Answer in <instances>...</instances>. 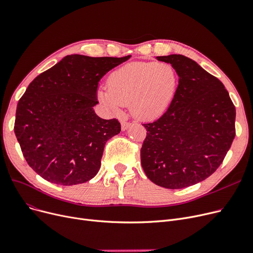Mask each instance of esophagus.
I'll use <instances>...</instances> for the list:
<instances>
[{"label":"esophagus","instance_id":"34e87169","mask_svg":"<svg viewBox=\"0 0 253 253\" xmlns=\"http://www.w3.org/2000/svg\"><path fill=\"white\" fill-rule=\"evenodd\" d=\"M130 125H131V124H130L129 122H127V121H125V120L121 121V129H122L123 131L127 130V128H128Z\"/></svg>","mask_w":253,"mask_h":253}]
</instances>
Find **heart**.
<instances>
[{
  "mask_svg": "<svg viewBox=\"0 0 253 253\" xmlns=\"http://www.w3.org/2000/svg\"><path fill=\"white\" fill-rule=\"evenodd\" d=\"M178 84V75L169 63L132 62L114 71L100 100L114 113L129 104L136 119L152 121L167 111Z\"/></svg>",
  "mask_w": 253,
  "mask_h": 253,
  "instance_id": "b5f03b06",
  "label": "heart"
}]
</instances>
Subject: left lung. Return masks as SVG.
Wrapping results in <instances>:
<instances>
[{
	"label": "left lung",
	"mask_w": 253,
	"mask_h": 253,
	"mask_svg": "<svg viewBox=\"0 0 253 253\" xmlns=\"http://www.w3.org/2000/svg\"><path fill=\"white\" fill-rule=\"evenodd\" d=\"M156 59L172 66L179 84L168 111L144 124L141 167L154 184L181 189L222 163L236 135V108L223 84L195 61L182 54Z\"/></svg>",
	"instance_id": "obj_1"
}]
</instances>
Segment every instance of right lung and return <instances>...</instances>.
Here are the masks:
<instances>
[{
	"label": "right lung",
	"mask_w": 253,
	"mask_h": 253,
	"mask_svg": "<svg viewBox=\"0 0 253 253\" xmlns=\"http://www.w3.org/2000/svg\"><path fill=\"white\" fill-rule=\"evenodd\" d=\"M130 57L70 54L29 84L17 103L14 132L40 177L71 186L97 174L105 142L121 131L118 120L96 115L97 89L108 71Z\"/></svg>",
	"instance_id": "obj_1"
}]
</instances>
